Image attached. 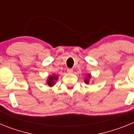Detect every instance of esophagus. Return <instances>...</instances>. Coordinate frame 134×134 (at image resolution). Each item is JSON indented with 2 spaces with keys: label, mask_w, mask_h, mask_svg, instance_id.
<instances>
[{
  "label": "esophagus",
  "mask_w": 134,
  "mask_h": 134,
  "mask_svg": "<svg viewBox=\"0 0 134 134\" xmlns=\"http://www.w3.org/2000/svg\"><path fill=\"white\" fill-rule=\"evenodd\" d=\"M67 72H68V73H72L73 72V70L71 69V68H68V69H67Z\"/></svg>",
  "instance_id": "esophagus-1"
}]
</instances>
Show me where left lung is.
<instances>
[{
	"label": "left lung",
	"instance_id": "left-lung-1",
	"mask_svg": "<svg viewBox=\"0 0 134 134\" xmlns=\"http://www.w3.org/2000/svg\"><path fill=\"white\" fill-rule=\"evenodd\" d=\"M88 78H91V76H90V75H88ZM85 82H86V84H88V79H86V80H85Z\"/></svg>",
	"mask_w": 134,
	"mask_h": 134
}]
</instances>
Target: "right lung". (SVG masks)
Returning a JSON list of instances; mask_svg holds the SVG:
<instances>
[{
    "label": "right lung",
    "mask_w": 134,
    "mask_h": 134,
    "mask_svg": "<svg viewBox=\"0 0 134 134\" xmlns=\"http://www.w3.org/2000/svg\"><path fill=\"white\" fill-rule=\"evenodd\" d=\"M54 79L57 80V79H58V77H57V76H49V77L48 78V84L49 85V86H52V85H54Z\"/></svg>",
    "instance_id": "right-lung-1"
}]
</instances>
